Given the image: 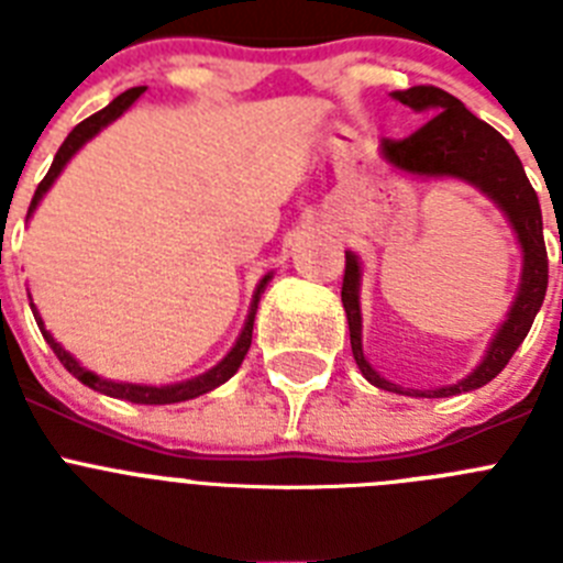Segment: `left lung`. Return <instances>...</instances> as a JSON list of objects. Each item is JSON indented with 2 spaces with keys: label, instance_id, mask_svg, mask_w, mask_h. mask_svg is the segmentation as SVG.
<instances>
[{
  "label": "left lung",
  "instance_id": "obj_1",
  "mask_svg": "<svg viewBox=\"0 0 563 563\" xmlns=\"http://www.w3.org/2000/svg\"><path fill=\"white\" fill-rule=\"evenodd\" d=\"M395 101L411 107L415 112L431 114L411 137L406 141H383L380 157L391 168L417 177H434V180H460L479 188L487 200L494 202L507 217L521 247V282L516 290L514 305L507 310L505 321L496 335L487 343L485 357L471 375L440 389H402L397 383L386 380L372 369V363L363 355V318H361V258L346 251V271H343L341 301L350 321V343L357 369L372 386L397 395L411 397H451L462 391H474L494 380L507 361L514 357L521 341L527 338L536 321V312L544 305L547 292V247L541 206L533 186L527 180L525 166L514 146L479 121L474 112H467L465 103L456 101L440 87H411L402 92H391Z\"/></svg>",
  "mask_w": 563,
  "mask_h": 563
}]
</instances>
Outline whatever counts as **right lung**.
<instances>
[{
	"label": "right lung",
	"mask_w": 563,
	"mask_h": 563,
	"mask_svg": "<svg viewBox=\"0 0 563 563\" xmlns=\"http://www.w3.org/2000/svg\"><path fill=\"white\" fill-rule=\"evenodd\" d=\"M146 92V87H134V89H126L123 96L114 98L109 107H103L101 112L89 114L87 121L78 123L73 132L67 134V141L62 143V148L56 152V161H53V166H49V172L44 174V180L38 183L36 194H33V202H30V211H27V220L33 217V211L38 208V202L44 200V194L49 191V186L58 180V174L64 172V166H67L73 157L78 154V148H84V143H89L92 137H96L101 129H107L109 123L118 121L123 112H126L129 107H132L137 98ZM273 278V273H265V276L258 278L256 290H253V301H251V310H247V318H245V327H242V332H239L236 343L231 346V352H228L225 357H222L217 366H211L208 372H202V375L197 377H188V380H180V383H168V386H146V383H126V380H109V377H101L96 375L92 369H87V366H81V363L76 361V357L69 355L67 350H64L62 343L56 341V338L49 335V330L44 327L42 316H38L36 305H33V298H30V310H33V316H36V324L38 330H42L44 341L49 343V350L56 352L58 361L64 363V369L69 372L73 377H78V380L84 383V386H89V389L101 391V395L107 397H118V400H129V402H143V406H166V402H183V400H194V397L206 395V391L217 389V386H222L225 380H231L233 375H236V369L242 366V361H245L247 350H251V338H253V318H256V310H258V298H262V292H265L267 282Z\"/></svg>",
	"instance_id": "add662e5"
}]
</instances>
